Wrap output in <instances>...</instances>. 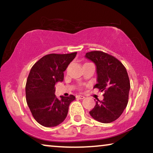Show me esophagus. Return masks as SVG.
<instances>
[{
  "mask_svg": "<svg viewBox=\"0 0 153 153\" xmlns=\"http://www.w3.org/2000/svg\"><path fill=\"white\" fill-rule=\"evenodd\" d=\"M76 99H79V100H83V99H84V98H85L84 96H83V95H76Z\"/></svg>",
  "mask_w": 153,
  "mask_h": 153,
  "instance_id": "1",
  "label": "esophagus"
}]
</instances>
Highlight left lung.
Segmentation results:
<instances>
[{
    "label": "left lung",
    "instance_id": "left-lung-1",
    "mask_svg": "<svg viewBox=\"0 0 153 153\" xmlns=\"http://www.w3.org/2000/svg\"><path fill=\"white\" fill-rule=\"evenodd\" d=\"M96 65L97 83L94 88L104 92V99H97L90 115L98 122L109 123L117 120L128 103L130 82L126 68L114 56L101 51L85 53Z\"/></svg>",
    "mask_w": 153,
    "mask_h": 153
}]
</instances>
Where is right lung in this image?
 Segmentation results:
<instances>
[{"label":"right lung","instance_id":"1","mask_svg":"<svg viewBox=\"0 0 153 153\" xmlns=\"http://www.w3.org/2000/svg\"><path fill=\"white\" fill-rule=\"evenodd\" d=\"M76 55L51 53L43 56L32 67L26 84V97L33 118L41 125L56 127L63 122L74 95H55V84L64 79L63 72Z\"/></svg>","mask_w":153,"mask_h":153}]
</instances>
